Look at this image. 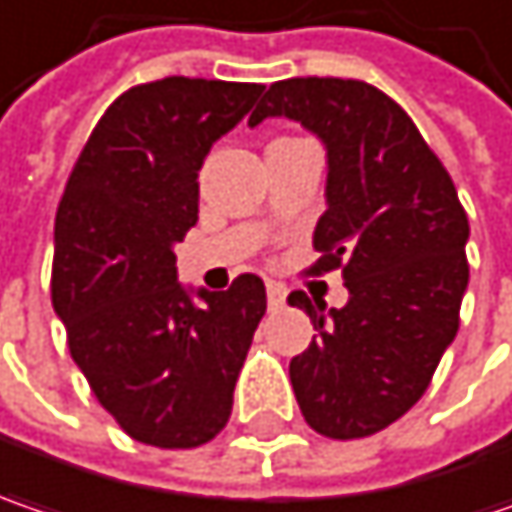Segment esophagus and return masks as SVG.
Segmentation results:
<instances>
[{
  "label": "esophagus",
  "instance_id": "1",
  "mask_svg": "<svg viewBox=\"0 0 512 512\" xmlns=\"http://www.w3.org/2000/svg\"><path fill=\"white\" fill-rule=\"evenodd\" d=\"M266 301H269V310H281L286 301V289L281 284H266Z\"/></svg>",
  "mask_w": 512,
  "mask_h": 512
}]
</instances>
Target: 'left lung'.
I'll return each mask as SVG.
<instances>
[{"instance_id": "1", "label": "left lung", "mask_w": 512, "mask_h": 512, "mask_svg": "<svg viewBox=\"0 0 512 512\" xmlns=\"http://www.w3.org/2000/svg\"><path fill=\"white\" fill-rule=\"evenodd\" d=\"M266 118L298 121L324 144L327 211L313 231V272L342 266L350 292L342 310L289 295L318 330L289 362L292 391L318 435L368 437L423 397L458 333L469 223L414 121L371 83L278 80L249 127Z\"/></svg>"}]
</instances>
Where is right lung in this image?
<instances>
[{"label":"right lung","mask_w":512,"mask_h":512,"mask_svg":"<svg viewBox=\"0 0 512 512\" xmlns=\"http://www.w3.org/2000/svg\"><path fill=\"white\" fill-rule=\"evenodd\" d=\"M260 83L165 77L124 92L86 141L54 223L51 304L98 403L138 443L194 449L228 423L266 286H185L176 243L199 217V167Z\"/></svg>","instance_id":"right-lung-1"}]
</instances>
